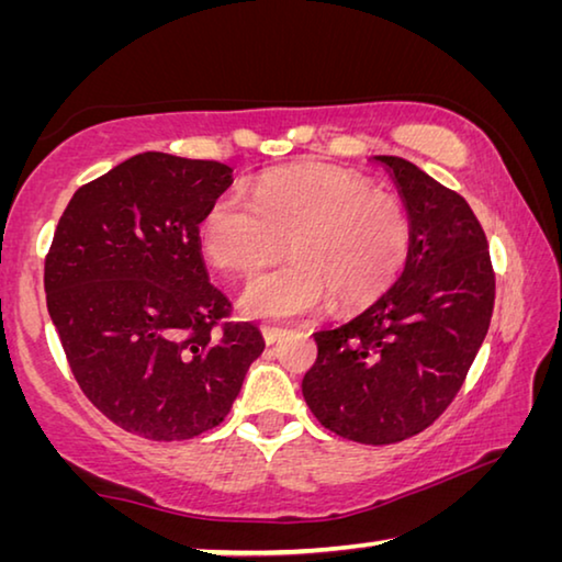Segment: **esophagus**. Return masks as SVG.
Segmentation results:
<instances>
[{
  "instance_id": "1",
  "label": "esophagus",
  "mask_w": 562,
  "mask_h": 562,
  "mask_svg": "<svg viewBox=\"0 0 562 562\" xmlns=\"http://www.w3.org/2000/svg\"><path fill=\"white\" fill-rule=\"evenodd\" d=\"M284 335H288V329H282V327H272V325L262 327V337L268 345H274V341H280Z\"/></svg>"
}]
</instances>
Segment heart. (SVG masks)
<instances>
[{
	"label": "heart",
	"instance_id": "heart-1",
	"mask_svg": "<svg viewBox=\"0 0 562 562\" xmlns=\"http://www.w3.org/2000/svg\"><path fill=\"white\" fill-rule=\"evenodd\" d=\"M290 240L294 258L245 290L240 307L260 319H292L331 297L355 312L392 290L412 252L404 201L364 176L331 166L272 170L255 203L223 193L207 207L201 243L215 268L250 278Z\"/></svg>",
	"mask_w": 562,
	"mask_h": 562
}]
</instances>
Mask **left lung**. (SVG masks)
<instances>
[{
  "instance_id": "1",
  "label": "left lung",
  "mask_w": 562,
  "mask_h": 562,
  "mask_svg": "<svg viewBox=\"0 0 562 562\" xmlns=\"http://www.w3.org/2000/svg\"><path fill=\"white\" fill-rule=\"evenodd\" d=\"M412 217L406 268L372 307L315 331L310 412L357 443H396L439 418L486 339L496 300L486 233L463 198L398 156H374Z\"/></svg>"
}]
</instances>
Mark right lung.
<instances>
[{
    "label": "right lung",
    "mask_w": 562,
    "mask_h": 562,
    "mask_svg": "<svg viewBox=\"0 0 562 562\" xmlns=\"http://www.w3.org/2000/svg\"><path fill=\"white\" fill-rule=\"evenodd\" d=\"M231 186V166L148 150L76 190L56 225L46 307L81 392L123 431L215 429L262 355L201 255L198 225Z\"/></svg>",
    "instance_id": "right-lung-1"
}]
</instances>
